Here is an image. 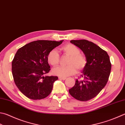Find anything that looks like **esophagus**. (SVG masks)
<instances>
[{"instance_id": "obj_1", "label": "esophagus", "mask_w": 125, "mask_h": 125, "mask_svg": "<svg viewBox=\"0 0 125 125\" xmlns=\"http://www.w3.org/2000/svg\"><path fill=\"white\" fill-rule=\"evenodd\" d=\"M59 79H62V80H65L66 79V78H65V77H59Z\"/></svg>"}]
</instances>
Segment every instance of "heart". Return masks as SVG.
<instances>
[{"label": "heart", "mask_w": 125, "mask_h": 125, "mask_svg": "<svg viewBox=\"0 0 125 125\" xmlns=\"http://www.w3.org/2000/svg\"><path fill=\"white\" fill-rule=\"evenodd\" d=\"M65 55L69 56L67 66H59L54 68L53 73L62 77H66L73 74L78 71L84 69L87 63V59L83 54L80 53L81 51L72 44H67L60 48ZM48 62L53 66H55L59 62L60 57L57 51L55 49L49 52L47 55Z\"/></svg>", "instance_id": "1"}]
</instances>
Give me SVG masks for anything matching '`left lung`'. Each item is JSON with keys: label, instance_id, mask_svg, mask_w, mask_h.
Returning <instances> with one entry per match:
<instances>
[{"label": "left lung", "instance_id": "obj_1", "mask_svg": "<svg viewBox=\"0 0 125 125\" xmlns=\"http://www.w3.org/2000/svg\"><path fill=\"white\" fill-rule=\"evenodd\" d=\"M70 42L83 51L87 63L81 74L84 79H77L69 93L76 100L89 101L97 96L107 83L112 66L109 56L99 46L86 40Z\"/></svg>", "mask_w": 125, "mask_h": 125}]
</instances>
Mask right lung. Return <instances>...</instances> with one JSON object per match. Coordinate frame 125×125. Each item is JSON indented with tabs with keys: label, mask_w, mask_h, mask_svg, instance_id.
<instances>
[{
	"label": "right lung",
	"mask_w": 125,
	"mask_h": 125,
	"mask_svg": "<svg viewBox=\"0 0 125 125\" xmlns=\"http://www.w3.org/2000/svg\"><path fill=\"white\" fill-rule=\"evenodd\" d=\"M63 41L37 40L17 51L12 62V72L16 86L26 97L41 100L51 94L58 77L43 76L51 70L47 55Z\"/></svg>",
	"instance_id": "right-lung-1"
}]
</instances>
